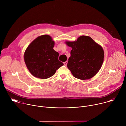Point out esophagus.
I'll use <instances>...</instances> for the list:
<instances>
[{
  "label": "esophagus",
  "mask_w": 126,
  "mask_h": 126,
  "mask_svg": "<svg viewBox=\"0 0 126 126\" xmlns=\"http://www.w3.org/2000/svg\"><path fill=\"white\" fill-rule=\"evenodd\" d=\"M67 63H68V62H67V61H66V62H64V65L65 66H66L67 64Z\"/></svg>",
  "instance_id": "obj_1"
}]
</instances>
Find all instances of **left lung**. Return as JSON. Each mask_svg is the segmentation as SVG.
<instances>
[{"label":"left lung","instance_id":"left-lung-1","mask_svg":"<svg viewBox=\"0 0 126 126\" xmlns=\"http://www.w3.org/2000/svg\"><path fill=\"white\" fill-rule=\"evenodd\" d=\"M72 49L67 67L76 78L87 80L98 72L103 64L104 52L102 47L88 36H81L74 41H66Z\"/></svg>","mask_w":126,"mask_h":126}]
</instances>
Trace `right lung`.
Segmentation results:
<instances>
[{"label":"right lung","mask_w":126,"mask_h":126,"mask_svg":"<svg viewBox=\"0 0 126 126\" xmlns=\"http://www.w3.org/2000/svg\"><path fill=\"white\" fill-rule=\"evenodd\" d=\"M55 42L50 36L43 35L34 39L24 54L26 67L34 77L45 79L54 75L64 64L58 60L59 53L53 49Z\"/></svg>","instance_id":"add662e5"}]
</instances>
